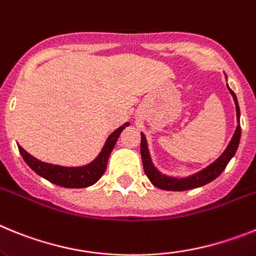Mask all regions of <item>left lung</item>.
<instances>
[{
	"instance_id": "left-lung-1",
	"label": "left lung",
	"mask_w": 256,
	"mask_h": 256,
	"mask_svg": "<svg viewBox=\"0 0 256 256\" xmlns=\"http://www.w3.org/2000/svg\"><path fill=\"white\" fill-rule=\"evenodd\" d=\"M228 90H230V95L233 96V100L236 104V113H237V128H236L234 134H233L232 139H230V144L226 148L222 156L218 160H215L212 164L205 168L204 170L196 172V174L190 175L186 178H174L168 176V175L160 172L156 166L153 165L152 158H150V150H148V144H146V135L140 132L142 142H140V154L142 161H143L144 172L150 180V183L154 186L164 190H193V188H198V186H205V184L210 183L214 179H216L219 175L223 172L224 168H226L228 162L232 160L233 156L236 154V150L238 148L240 139H241V126H240V106L238 102H237V96L230 88V86L226 85Z\"/></svg>"
}]
</instances>
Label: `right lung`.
Instances as JSON below:
<instances>
[{
    "instance_id": "right-lung-1",
    "label": "right lung",
    "mask_w": 256,
    "mask_h": 256,
    "mask_svg": "<svg viewBox=\"0 0 256 256\" xmlns=\"http://www.w3.org/2000/svg\"><path fill=\"white\" fill-rule=\"evenodd\" d=\"M128 125L130 124L126 122L122 126H120L117 130L113 131L112 134L108 136L103 150L98 154L96 158L90 162L88 165L80 166V168H66V166L46 164V162L34 158L26 150H24L20 146H18V148H19V152H20L26 165L30 166L36 174L45 178L46 180L56 184V186H64V188H86V186H90L96 183L102 178V175L104 174L108 158H110V152L114 148L116 142L121 135L122 130Z\"/></svg>"
}]
</instances>
